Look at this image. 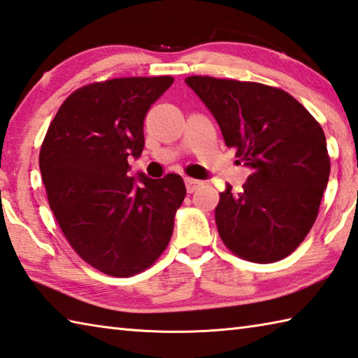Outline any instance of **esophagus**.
<instances>
[{"label":"esophagus","mask_w":358,"mask_h":358,"mask_svg":"<svg viewBox=\"0 0 358 358\" xmlns=\"http://www.w3.org/2000/svg\"><path fill=\"white\" fill-rule=\"evenodd\" d=\"M201 185H202V182H201V180L190 179V178H185V187H187V192H188V193L196 192Z\"/></svg>","instance_id":"34e87169"}]
</instances>
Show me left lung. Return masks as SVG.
Returning <instances> with one entry per match:
<instances>
[{"label": "left lung", "instance_id": "8db88e82", "mask_svg": "<svg viewBox=\"0 0 358 358\" xmlns=\"http://www.w3.org/2000/svg\"><path fill=\"white\" fill-rule=\"evenodd\" d=\"M227 148L251 170L238 194L227 185L215 221L224 245L249 262L271 263L298 248L318 217L330 160L326 136L308 110L280 89L190 76Z\"/></svg>", "mask_w": 358, "mask_h": 358}]
</instances>
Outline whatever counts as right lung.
I'll use <instances>...</instances> for the list:
<instances>
[{"mask_svg":"<svg viewBox=\"0 0 358 358\" xmlns=\"http://www.w3.org/2000/svg\"><path fill=\"white\" fill-rule=\"evenodd\" d=\"M171 76L121 78L76 90L60 106L38 165L51 210L74 251L115 278L143 271L170 243L185 198L179 174L131 176L143 120Z\"/></svg>","mask_w":358,"mask_h":358,"instance_id":"right-lung-1","label":"right lung"}]
</instances>
